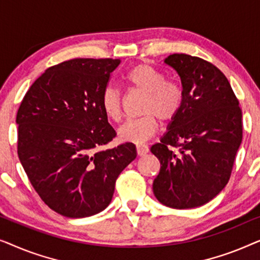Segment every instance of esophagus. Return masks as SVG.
Here are the masks:
<instances>
[{
    "mask_svg": "<svg viewBox=\"0 0 260 260\" xmlns=\"http://www.w3.org/2000/svg\"><path fill=\"white\" fill-rule=\"evenodd\" d=\"M136 150H137V155H138V156H144V155L148 154L149 148L147 147V145L137 144V145H136Z\"/></svg>",
    "mask_w": 260,
    "mask_h": 260,
    "instance_id": "1",
    "label": "esophagus"
}]
</instances>
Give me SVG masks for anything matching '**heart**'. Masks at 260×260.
Wrapping results in <instances>:
<instances>
[{
	"label": "heart",
	"mask_w": 260,
	"mask_h": 260,
	"mask_svg": "<svg viewBox=\"0 0 260 260\" xmlns=\"http://www.w3.org/2000/svg\"><path fill=\"white\" fill-rule=\"evenodd\" d=\"M131 91L143 94L141 117L124 123L118 136L124 142L142 143L154 136L158 130V119L169 123L179 116L184 103L183 88L179 83L167 80L166 74L149 63H138L124 77ZM103 112L112 122L118 123L123 117L122 95L115 87H106L102 94Z\"/></svg>",
	"instance_id": "1"
}]
</instances>
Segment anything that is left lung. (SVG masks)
Wrapping results in <instances>:
<instances>
[{"label":"left lung","instance_id":"obj_1","mask_svg":"<svg viewBox=\"0 0 260 260\" xmlns=\"http://www.w3.org/2000/svg\"><path fill=\"white\" fill-rule=\"evenodd\" d=\"M180 76L184 103L151 152L161 162L152 189L168 207H199L229 183L243 141L239 101L221 71L188 54L165 59Z\"/></svg>","mask_w":260,"mask_h":260}]
</instances>
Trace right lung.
I'll use <instances>...</instances> for the list:
<instances>
[{
  "instance_id": "add662e5",
  "label": "right lung",
  "mask_w": 260,
  "mask_h": 260,
  "mask_svg": "<svg viewBox=\"0 0 260 260\" xmlns=\"http://www.w3.org/2000/svg\"><path fill=\"white\" fill-rule=\"evenodd\" d=\"M119 59H72L49 67L17 110V155L31 186L67 218L102 212L136 147L102 149L116 137L101 99Z\"/></svg>"
}]
</instances>
